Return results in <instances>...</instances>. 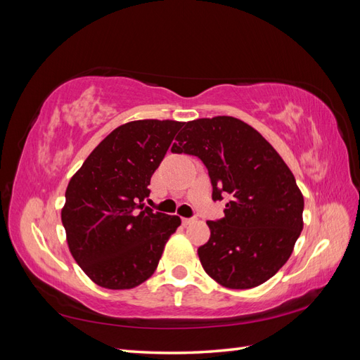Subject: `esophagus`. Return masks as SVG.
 Returning a JSON list of instances; mask_svg holds the SVG:
<instances>
[{"label":"esophagus","instance_id":"34e87169","mask_svg":"<svg viewBox=\"0 0 360 360\" xmlns=\"http://www.w3.org/2000/svg\"><path fill=\"white\" fill-rule=\"evenodd\" d=\"M193 222H195V218H182V224L186 225V227L190 224H193Z\"/></svg>","mask_w":360,"mask_h":360}]
</instances>
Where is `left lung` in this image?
Here are the masks:
<instances>
[{
    "label": "left lung",
    "instance_id": "1",
    "mask_svg": "<svg viewBox=\"0 0 360 360\" xmlns=\"http://www.w3.org/2000/svg\"><path fill=\"white\" fill-rule=\"evenodd\" d=\"M172 152L198 156L212 179L213 200L229 199L224 218L207 222L210 239L198 248L205 273L233 290L273 278L304 229V196L279 153L233 116L186 122Z\"/></svg>",
    "mask_w": 360,
    "mask_h": 360
}]
</instances>
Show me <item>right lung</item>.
Masks as SVG:
<instances>
[{"mask_svg":"<svg viewBox=\"0 0 360 360\" xmlns=\"http://www.w3.org/2000/svg\"><path fill=\"white\" fill-rule=\"evenodd\" d=\"M184 122L139 120L95 147L65 190L61 221L75 261L96 285L129 290L156 270L179 216L146 207L150 178Z\"/></svg>","mask_w":360,"mask_h":360,"instance_id":"add662e5","label":"right lung"}]
</instances>
